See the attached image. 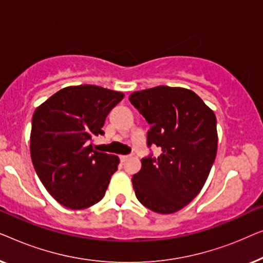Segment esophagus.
Returning a JSON list of instances; mask_svg holds the SVG:
<instances>
[{"label": "esophagus", "mask_w": 263, "mask_h": 263, "mask_svg": "<svg viewBox=\"0 0 263 263\" xmlns=\"http://www.w3.org/2000/svg\"><path fill=\"white\" fill-rule=\"evenodd\" d=\"M130 158H132V156H121L120 159H121L122 163H124V161L129 160V159H130Z\"/></svg>", "instance_id": "obj_1"}]
</instances>
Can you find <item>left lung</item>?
I'll return each instance as SVG.
<instances>
[{
  "label": "left lung",
  "instance_id": "8db88e82",
  "mask_svg": "<svg viewBox=\"0 0 263 263\" xmlns=\"http://www.w3.org/2000/svg\"><path fill=\"white\" fill-rule=\"evenodd\" d=\"M129 100L151 129L147 146L161 151L141 159L133 176L135 195L160 214L175 213L201 192L217 156V118L196 93L182 87L133 92Z\"/></svg>",
  "mask_w": 263,
  "mask_h": 263
}]
</instances>
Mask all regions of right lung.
<instances>
[{
	"label": "right lung",
	"mask_w": 263,
	"mask_h": 263,
	"mask_svg": "<svg viewBox=\"0 0 263 263\" xmlns=\"http://www.w3.org/2000/svg\"><path fill=\"white\" fill-rule=\"evenodd\" d=\"M123 97L95 85L69 86L35 109L32 163L43 185L62 206L84 210L105 195L120 159L93 149L92 140L104 134L106 116Z\"/></svg>",
	"instance_id": "right-lung-1"
}]
</instances>
